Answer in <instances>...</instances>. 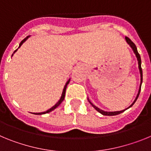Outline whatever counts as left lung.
Here are the masks:
<instances>
[{
  "mask_svg": "<svg viewBox=\"0 0 151 151\" xmlns=\"http://www.w3.org/2000/svg\"><path fill=\"white\" fill-rule=\"evenodd\" d=\"M125 41H126V42H127L128 44H129V45H130V47L132 48L133 51H134V54H135L136 57H137V60H138V68H139V71H140V74H141V85H140V88H139V91H138V94H137V97H136L135 100L134 101V102L132 104L130 105V106H129L128 108H126L125 110H127V109H129V108H130L131 106H132L133 104H134V103H135V101H137V99H138V96H139V94H140V91H141V83H142V80H143V74H142V69H141V57H140V54H138V50H137V47H136L135 45H134V43H133L132 41H131L130 38H129L128 37H125ZM89 103L91 104V105L97 111H98L99 113H101L102 115H104V116H116V115H118V114H120V113H123L124 111H125V110H121V111H115V112H106V111H104V110H101V109H99L98 107H97V106H95V105H94L93 104H92L91 102L90 101L88 100Z\"/></svg>",
  "mask_w": 151,
  "mask_h": 151,
  "instance_id": "1",
  "label": "left lung"
}]
</instances>
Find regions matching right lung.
I'll return each instance as SVG.
<instances>
[{
    "instance_id": "add662e5",
    "label": "right lung",
    "mask_w": 151,
    "mask_h": 151,
    "mask_svg": "<svg viewBox=\"0 0 151 151\" xmlns=\"http://www.w3.org/2000/svg\"><path fill=\"white\" fill-rule=\"evenodd\" d=\"M29 38V36H27V37H26V38H24V39L22 40V41H21L20 44H19V46L18 48H19V47H21V45H22V44H23L24 42H25V41H26V40H27L28 38ZM17 50H18V49H17V50H16L15 51L13 52V54H14V53H15V52L17 51ZM13 54H12V56H13ZM69 81H70V78H69V79L68 80L67 82H66V85H65V86H64V88H63V93H62V95H61L60 99L59 100V101H58V102H57V104H56L54 105V106H52V107L50 108V109H49V110H47V111H45V112H42V113H33V114H35V115H41V114H45V113H50V112H51L52 110H54V109H56V108H57V106H59V105L61 103L63 102V100H64V97H65V94H66V87H67V85H68V84H69Z\"/></svg>"
}]
</instances>
